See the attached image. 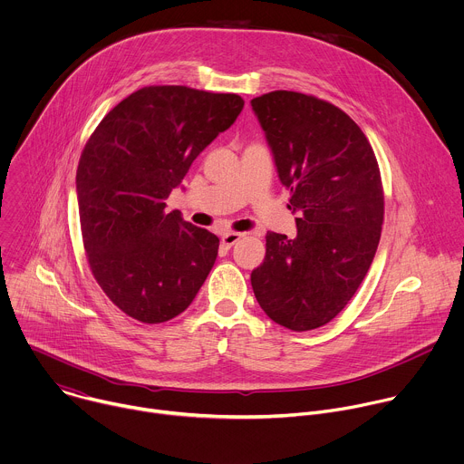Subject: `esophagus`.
Returning a JSON list of instances; mask_svg holds the SVG:
<instances>
[{
  "mask_svg": "<svg viewBox=\"0 0 464 464\" xmlns=\"http://www.w3.org/2000/svg\"><path fill=\"white\" fill-rule=\"evenodd\" d=\"M244 235L242 233H235V231H231V233H226L224 237H222V244L226 246V247H231V246H235L240 238H242Z\"/></svg>",
  "mask_w": 464,
  "mask_h": 464,
  "instance_id": "obj_1",
  "label": "esophagus"
}]
</instances>
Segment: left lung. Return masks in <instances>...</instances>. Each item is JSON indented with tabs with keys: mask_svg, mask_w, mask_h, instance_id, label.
Returning a JSON list of instances; mask_svg holds the SVG:
<instances>
[{
	"mask_svg": "<svg viewBox=\"0 0 464 464\" xmlns=\"http://www.w3.org/2000/svg\"><path fill=\"white\" fill-rule=\"evenodd\" d=\"M266 132L296 235H266L251 285L276 324L307 332L335 319L364 280L384 220L375 152L339 107L310 94L273 91L251 100Z\"/></svg>",
	"mask_w": 464,
	"mask_h": 464,
	"instance_id": "8db88e82",
	"label": "left lung"
}]
</instances>
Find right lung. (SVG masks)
Returning <instances> with one entry per match:
<instances>
[{
    "instance_id": "add662e5",
    "label": "right lung",
    "mask_w": 464,
    "mask_h": 464,
    "mask_svg": "<svg viewBox=\"0 0 464 464\" xmlns=\"http://www.w3.org/2000/svg\"><path fill=\"white\" fill-rule=\"evenodd\" d=\"M242 107L238 94L150 85L111 109L85 143L76 171L83 247L125 315L171 321L208 278L218 237L166 213V200Z\"/></svg>"
}]
</instances>
